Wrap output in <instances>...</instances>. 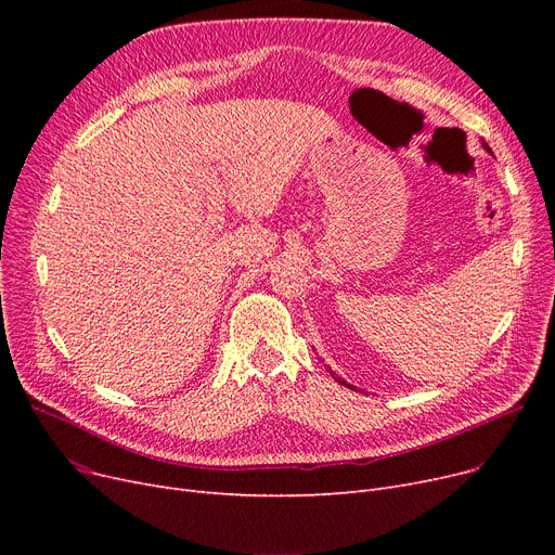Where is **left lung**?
<instances>
[{
    "label": "left lung",
    "instance_id": "1",
    "mask_svg": "<svg viewBox=\"0 0 555 555\" xmlns=\"http://www.w3.org/2000/svg\"><path fill=\"white\" fill-rule=\"evenodd\" d=\"M483 149H486V151H488V145H486V143H483ZM331 375H333V377H335V380H337V383H339V385H344V387H348V389H353V387H351V385H348V383H344V380H341V377H337V375H335V373H333V371H331Z\"/></svg>",
    "mask_w": 555,
    "mask_h": 555
}]
</instances>
